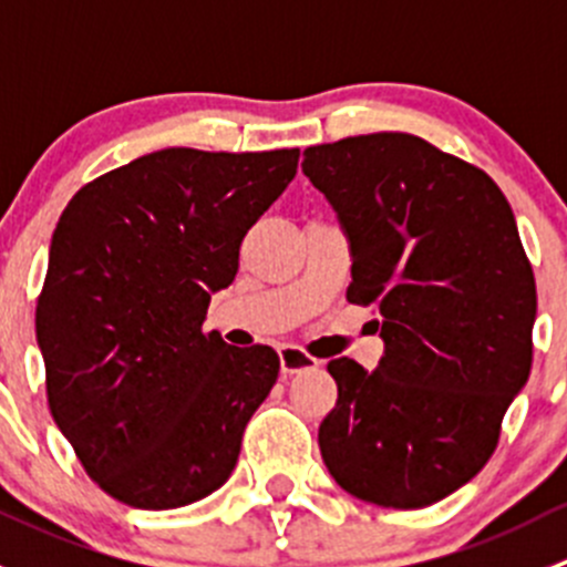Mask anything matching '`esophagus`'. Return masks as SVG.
Segmentation results:
<instances>
[{"instance_id": "obj_1", "label": "esophagus", "mask_w": 567, "mask_h": 567, "mask_svg": "<svg viewBox=\"0 0 567 567\" xmlns=\"http://www.w3.org/2000/svg\"><path fill=\"white\" fill-rule=\"evenodd\" d=\"M279 368L285 375L301 373V370L318 368V359H312L310 353H305L296 346H279Z\"/></svg>"}]
</instances>
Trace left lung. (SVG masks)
I'll list each match as a JSON object with an SVG mask.
<instances>
[{
  "label": "left lung",
  "mask_w": 567,
  "mask_h": 567,
  "mask_svg": "<svg viewBox=\"0 0 567 567\" xmlns=\"http://www.w3.org/2000/svg\"><path fill=\"white\" fill-rule=\"evenodd\" d=\"M301 169L351 238L348 301L386 342L373 373L329 362L320 455L359 499L427 507L488 463L529 379L537 290L516 216L483 169L400 131L307 147Z\"/></svg>",
  "instance_id": "obj_1"
}]
</instances>
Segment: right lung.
<instances>
[{
  "instance_id": "right-lung-1",
  "label": "right lung",
  "mask_w": 567,
  "mask_h": 567,
  "mask_svg": "<svg viewBox=\"0 0 567 567\" xmlns=\"http://www.w3.org/2000/svg\"><path fill=\"white\" fill-rule=\"evenodd\" d=\"M296 167L299 147H167L62 210L35 310L45 394L84 472L123 505H192L236 468L279 357L227 346L203 320Z\"/></svg>"
}]
</instances>
